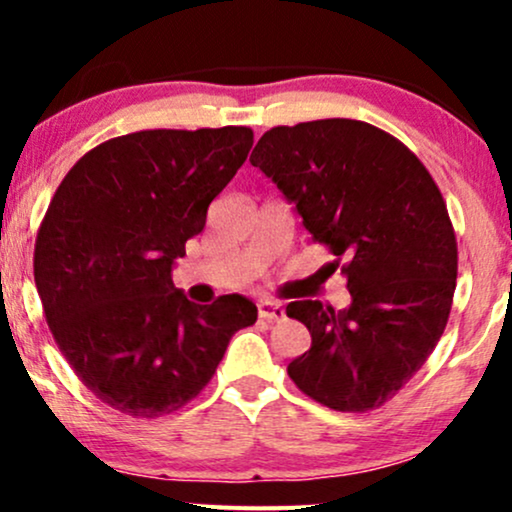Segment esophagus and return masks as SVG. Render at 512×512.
<instances>
[{
    "instance_id": "esophagus-1",
    "label": "esophagus",
    "mask_w": 512,
    "mask_h": 512,
    "mask_svg": "<svg viewBox=\"0 0 512 512\" xmlns=\"http://www.w3.org/2000/svg\"><path fill=\"white\" fill-rule=\"evenodd\" d=\"M257 313H260L262 320H269V322L284 320V317H286V310L281 308L279 303H272V301H260V303H257Z\"/></svg>"
}]
</instances>
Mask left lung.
<instances>
[{
  "mask_svg": "<svg viewBox=\"0 0 512 512\" xmlns=\"http://www.w3.org/2000/svg\"><path fill=\"white\" fill-rule=\"evenodd\" d=\"M250 163L337 257L351 293L344 310L286 305L313 337L289 378L334 411L383 407L424 366L450 317L457 240L436 180L392 134L344 117L272 127Z\"/></svg>",
  "mask_w": 512,
  "mask_h": 512,
  "instance_id": "obj_1",
  "label": "left lung"
}]
</instances>
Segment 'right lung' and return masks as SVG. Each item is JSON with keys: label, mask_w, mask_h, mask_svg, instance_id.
<instances>
[{"label": "right lung", "mask_w": 512, "mask_h": 512, "mask_svg": "<svg viewBox=\"0 0 512 512\" xmlns=\"http://www.w3.org/2000/svg\"><path fill=\"white\" fill-rule=\"evenodd\" d=\"M252 149L250 127L144 129L98 144L64 175L38 228L33 274L76 378L134 419L185 407L257 308L173 286V262Z\"/></svg>", "instance_id": "add662e5"}]
</instances>
